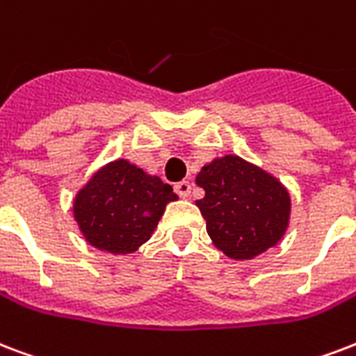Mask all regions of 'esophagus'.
Instances as JSON below:
<instances>
[{
	"instance_id": "obj_1",
	"label": "esophagus",
	"mask_w": 356,
	"mask_h": 356,
	"mask_svg": "<svg viewBox=\"0 0 356 356\" xmlns=\"http://www.w3.org/2000/svg\"><path fill=\"white\" fill-rule=\"evenodd\" d=\"M190 190H192V184H190L188 181H181V183L175 184V192H177L181 197H188Z\"/></svg>"
}]
</instances>
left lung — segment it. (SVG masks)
<instances>
[{
    "label": "left lung",
    "instance_id": "left-lung-1",
    "mask_svg": "<svg viewBox=\"0 0 356 356\" xmlns=\"http://www.w3.org/2000/svg\"><path fill=\"white\" fill-rule=\"evenodd\" d=\"M205 197L196 205L213 244L232 259H252L278 244L289 226L291 197L270 173L237 154L214 159L197 173Z\"/></svg>",
    "mask_w": 356,
    "mask_h": 356
}]
</instances>
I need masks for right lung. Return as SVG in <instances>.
Masks as SVG:
<instances>
[{
    "instance_id": "right-lung-1",
    "label": "right lung",
    "mask_w": 356,
    "mask_h": 356,
    "mask_svg": "<svg viewBox=\"0 0 356 356\" xmlns=\"http://www.w3.org/2000/svg\"><path fill=\"white\" fill-rule=\"evenodd\" d=\"M177 194L170 184L119 159L93 173L74 197V220L91 246L132 254L153 235Z\"/></svg>"
}]
</instances>
